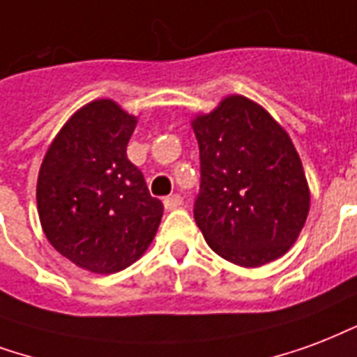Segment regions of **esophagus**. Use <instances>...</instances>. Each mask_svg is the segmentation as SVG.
Listing matches in <instances>:
<instances>
[{"mask_svg":"<svg viewBox=\"0 0 357 357\" xmlns=\"http://www.w3.org/2000/svg\"><path fill=\"white\" fill-rule=\"evenodd\" d=\"M183 204V199L179 197V195H170V197H166L165 199V208L170 212V210H176L179 206Z\"/></svg>","mask_w":357,"mask_h":357,"instance_id":"esophagus-1","label":"esophagus"}]
</instances>
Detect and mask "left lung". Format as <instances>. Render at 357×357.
<instances>
[{
  "label": "left lung",
  "mask_w": 357,
  "mask_h": 357,
  "mask_svg": "<svg viewBox=\"0 0 357 357\" xmlns=\"http://www.w3.org/2000/svg\"><path fill=\"white\" fill-rule=\"evenodd\" d=\"M200 149L195 221L213 252L255 268L295 244L310 189L289 134L263 105L231 94L191 121Z\"/></svg>",
  "instance_id": "8db88e82"
}]
</instances>
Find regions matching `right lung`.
I'll return each mask as SVG.
<instances>
[{"label":"right lung","instance_id":"right-lung-1","mask_svg":"<svg viewBox=\"0 0 357 357\" xmlns=\"http://www.w3.org/2000/svg\"><path fill=\"white\" fill-rule=\"evenodd\" d=\"M138 117L109 98L73 113L45 153L38 212L47 240L73 265L113 274L142 257L157 234L162 202L126 157Z\"/></svg>","mask_w":357,"mask_h":357}]
</instances>
